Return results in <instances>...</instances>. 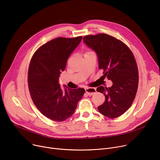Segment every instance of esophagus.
Instances as JSON below:
<instances>
[{
  "label": "esophagus",
  "instance_id": "34e87169",
  "mask_svg": "<svg viewBox=\"0 0 160 160\" xmlns=\"http://www.w3.org/2000/svg\"><path fill=\"white\" fill-rule=\"evenodd\" d=\"M86 93L89 96H92L96 93V89L93 88H86Z\"/></svg>",
  "mask_w": 160,
  "mask_h": 160
}]
</instances>
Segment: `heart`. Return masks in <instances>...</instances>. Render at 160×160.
<instances>
[{
  "label": "heart",
  "instance_id": "1",
  "mask_svg": "<svg viewBox=\"0 0 160 160\" xmlns=\"http://www.w3.org/2000/svg\"><path fill=\"white\" fill-rule=\"evenodd\" d=\"M92 52V51H90V50H87L86 53H88V52ZM86 53H85V54H86Z\"/></svg>",
  "mask_w": 160,
  "mask_h": 160
}]
</instances>
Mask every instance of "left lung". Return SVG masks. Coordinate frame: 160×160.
<instances>
[{
	"mask_svg": "<svg viewBox=\"0 0 160 160\" xmlns=\"http://www.w3.org/2000/svg\"><path fill=\"white\" fill-rule=\"evenodd\" d=\"M83 39L97 52L103 77L113 82L111 88H97L105 96L98 110L109 118L118 117L130 108L137 93L139 73L135 57L122 41L106 33L86 36Z\"/></svg>",
	"mask_w": 160,
	"mask_h": 160,
	"instance_id": "8db88e82",
	"label": "left lung"
}]
</instances>
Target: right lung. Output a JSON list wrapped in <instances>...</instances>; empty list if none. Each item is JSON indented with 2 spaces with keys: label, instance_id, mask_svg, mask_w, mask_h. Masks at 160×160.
<instances>
[{
  "label": "right lung",
  "instance_id": "obj_1",
  "mask_svg": "<svg viewBox=\"0 0 160 160\" xmlns=\"http://www.w3.org/2000/svg\"><path fill=\"white\" fill-rule=\"evenodd\" d=\"M82 39L58 38L41 46L32 56L28 83L31 98L39 112L47 118L62 122L70 117L85 93V89L63 91L58 78L65 69L67 59Z\"/></svg>",
  "mask_w": 160,
  "mask_h": 160
}]
</instances>
